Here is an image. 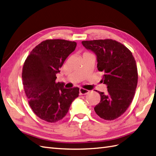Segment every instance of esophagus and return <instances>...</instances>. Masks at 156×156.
Listing matches in <instances>:
<instances>
[{
    "mask_svg": "<svg viewBox=\"0 0 156 156\" xmlns=\"http://www.w3.org/2000/svg\"><path fill=\"white\" fill-rule=\"evenodd\" d=\"M79 92H80V95H85V94H88L89 92L88 90L84 89V88H80Z\"/></svg>",
    "mask_w": 156,
    "mask_h": 156,
    "instance_id": "obj_1",
    "label": "esophagus"
}]
</instances>
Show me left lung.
I'll return each instance as SVG.
<instances>
[{
	"instance_id": "obj_1",
	"label": "left lung",
	"mask_w": 156,
	"mask_h": 156,
	"mask_svg": "<svg viewBox=\"0 0 156 156\" xmlns=\"http://www.w3.org/2000/svg\"><path fill=\"white\" fill-rule=\"evenodd\" d=\"M87 50L96 54L98 70L104 72L102 82L108 92H99L100 102L94 107L99 117L114 120L128 109L137 84L136 60L130 50L112 39L82 41Z\"/></svg>"
}]
</instances>
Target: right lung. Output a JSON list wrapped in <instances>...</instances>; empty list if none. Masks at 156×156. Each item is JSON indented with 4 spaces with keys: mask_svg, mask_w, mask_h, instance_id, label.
<instances>
[{
    "mask_svg": "<svg viewBox=\"0 0 156 156\" xmlns=\"http://www.w3.org/2000/svg\"><path fill=\"white\" fill-rule=\"evenodd\" d=\"M76 47V42L46 40L36 46L24 62L22 78L28 104L46 122L61 120L79 96L77 87L64 88L62 83L55 82L56 74Z\"/></svg>",
    "mask_w": 156,
    "mask_h": 156,
    "instance_id": "1",
    "label": "right lung"
}]
</instances>
